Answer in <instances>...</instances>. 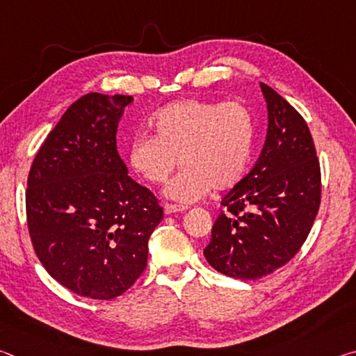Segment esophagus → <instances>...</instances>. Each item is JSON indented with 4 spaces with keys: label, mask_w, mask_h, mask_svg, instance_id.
<instances>
[{
    "label": "esophagus",
    "mask_w": 356,
    "mask_h": 356,
    "mask_svg": "<svg viewBox=\"0 0 356 356\" xmlns=\"http://www.w3.org/2000/svg\"><path fill=\"white\" fill-rule=\"evenodd\" d=\"M188 209L186 206H177V204H165L163 210L166 215H171V213H177V212H185V210Z\"/></svg>",
    "instance_id": "esophagus-1"
}]
</instances>
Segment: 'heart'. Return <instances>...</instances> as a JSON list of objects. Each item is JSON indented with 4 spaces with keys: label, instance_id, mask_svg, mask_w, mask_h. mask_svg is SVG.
<instances>
[{
    "label": "heart",
    "instance_id": "b5f03b06",
    "mask_svg": "<svg viewBox=\"0 0 356 356\" xmlns=\"http://www.w3.org/2000/svg\"><path fill=\"white\" fill-rule=\"evenodd\" d=\"M150 127L154 135L141 134L131 140L129 163L146 182L163 184L180 159L184 170L165 190L174 201L190 204L212 188H232L248 171L256 124L242 102L179 100L161 108Z\"/></svg>",
    "mask_w": 356,
    "mask_h": 356
}]
</instances>
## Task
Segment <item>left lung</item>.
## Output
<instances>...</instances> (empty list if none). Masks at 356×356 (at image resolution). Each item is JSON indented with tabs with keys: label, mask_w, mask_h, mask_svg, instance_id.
I'll return each instance as SVG.
<instances>
[{
	"label": "left lung",
	"mask_w": 356,
	"mask_h": 356,
	"mask_svg": "<svg viewBox=\"0 0 356 356\" xmlns=\"http://www.w3.org/2000/svg\"><path fill=\"white\" fill-rule=\"evenodd\" d=\"M267 140L256 165L222 197L207 262L231 278L259 280L297 254L321 206V163L311 131L295 108L261 83Z\"/></svg>",
	"instance_id": "1"
}]
</instances>
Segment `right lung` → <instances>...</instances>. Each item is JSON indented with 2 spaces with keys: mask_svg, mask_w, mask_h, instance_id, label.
<instances>
[{
  "mask_svg": "<svg viewBox=\"0 0 356 356\" xmlns=\"http://www.w3.org/2000/svg\"><path fill=\"white\" fill-rule=\"evenodd\" d=\"M131 102L130 95H83L48 134L28 174L35 254L80 297L111 300L134 286L163 218L156 196L129 176L118 154V124Z\"/></svg>",
  "mask_w": 356,
  "mask_h": 356,
  "instance_id": "right-lung-1",
  "label": "right lung"
}]
</instances>
